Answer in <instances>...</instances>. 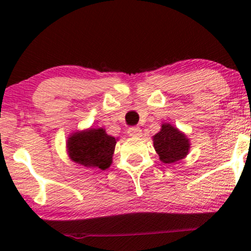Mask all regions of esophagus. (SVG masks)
<instances>
[{
    "label": "esophagus",
    "instance_id": "obj_1",
    "mask_svg": "<svg viewBox=\"0 0 251 251\" xmlns=\"http://www.w3.org/2000/svg\"><path fill=\"white\" fill-rule=\"evenodd\" d=\"M128 135L130 137H140L142 136V129L138 126H131L128 129Z\"/></svg>",
    "mask_w": 251,
    "mask_h": 251
}]
</instances>
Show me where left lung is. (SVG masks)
<instances>
[{
    "label": "left lung",
    "instance_id": "obj_1",
    "mask_svg": "<svg viewBox=\"0 0 251 251\" xmlns=\"http://www.w3.org/2000/svg\"><path fill=\"white\" fill-rule=\"evenodd\" d=\"M153 142L154 149L163 163H175L184 159L190 149V143L184 133L168 123L154 136Z\"/></svg>",
    "mask_w": 251,
    "mask_h": 251
}]
</instances>
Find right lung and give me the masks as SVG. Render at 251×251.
Segmentation results:
<instances>
[{
    "instance_id": "obj_1",
    "label": "right lung",
    "mask_w": 251,
    "mask_h": 251,
    "mask_svg": "<svg viewBox=\"0 0 251 251\" xmlns=\"http://www.w3.org/2000/svg\"><path fill=\"white\" fill-rule=\"evenodd\" d=\"M116 139L104 129H90L75 133L68 139V153L74 162L105 170L111 166Z\"/></svg>"
}]
</instances>
